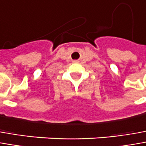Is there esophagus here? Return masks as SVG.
Masks as SVG:
<instances>
[{"mask_svg": "<svg viewBox=\"0 0 146 146\" xmlns=\"http://www.w3.org/2000/svg\"><path fill=\"white\" fill-rule=\"evenodd\" d=\"M73 62H74V63H78V62H79V61H78V60H74V61H73Z\"/></svg>", "mask_w": 146, "mask_h": 146, "instance_id": "obj_1", "label": "esophagus"}]
</instances>
